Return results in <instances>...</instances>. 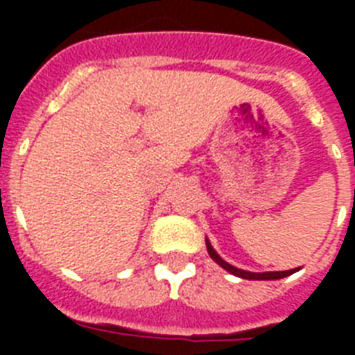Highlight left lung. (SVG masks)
Instances as JSON below:
<instances>
[{
    "mask_svg": "<svg viewBox=\"0 0 355 355\" xmlns=\"http://www.w3.org/2000/svg\"><path fill=\"white\" fill-rule=\"evenodd\" d=\"M206 248H208V254H210V258L216 261L217 265H221L223 269L228 270L230 275L234 276H239V278H245V280H280V278H286V276L293 275V272H297L300 270V267L297 269H289V270H269V272H250V270H243V269H237L234 265H230L228 261L219 256L216 252V248L211 247V243L206 239Z\"/></svg>",
    "mask_w": 355,
    "mask_h": 355,
    "instance_id": "1",
    "label": "left lung"
}]
</instances>
